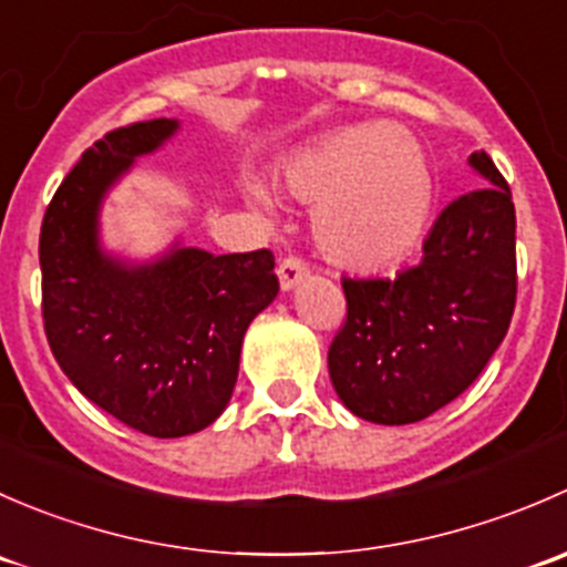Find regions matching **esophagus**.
Instances as JSON below:
<instances>
[{
  "mask_svg": "<svg viewBox=\"0 0 567 567\" xmlns=\"http://www.w3.org/2000/svg\"><path fill=\"white\" fill-rule=\"evenodd\" d=\"M277 277H279V285H282V290H293L296 285L307 277V262L296 255L282 257V262H279L277 268Z\"/></svg>",
  "mask_w": 567,
  "mask_h": 567,
  "instance_id": "obj_1",
  "label": "esophagus"
}]
</instances>
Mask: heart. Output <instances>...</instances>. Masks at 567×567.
<instances>
[{
	"mask_svg": "<svg viewBox=\"0 0 567 567\" xmlns=\"http://www.w3.org/2000/svg\"><path fill=\"white\" fill-rule=\"evenodd\" d=\"M279 188L316 205L312 233L331 262L357 271L390 268L425 236L436 203L431 158L400 125H342L279 167ZM251 197L266 205L257 186Z\"/></svg>",
	"mask_w": 567,
	"mask_h": 567,
	"instance_id": "obj_1",
	"label": "heart"
}]
</instances>
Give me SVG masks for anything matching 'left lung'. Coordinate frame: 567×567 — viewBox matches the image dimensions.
I'll return each mask as SVG.
<instances>
[{"mask_svg":"<svg viewBox=\"0 0 567 567\" xmlns=\"http://www.w3.org/2000/svg\"><path fill=\"white\" fill-rule=\"evenodd\" d=\"M485 186L453 199L422 260L390 279L342 277L348 316L329 348L334 392L379 425L420 422L483 373L516 310V208L485 151Z\"/></svg>","mask_w":567,"mask_h":567,"instance_id":"1","label":"left lung"}]
</instances>
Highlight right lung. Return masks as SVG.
I'll return each instance as SVG.
<instances>
[{"instance_id":"right-lung-1","label":"right lung","mask_w":567,"mask_h":567,"mask_svg":"<svg viewBox=\"0 0 567 567\" xmlns=\"http://www.w3.org/2000/svg\"><path fill=\"white\" fill-rule=\"evenodd\" d=\"M177 120L109 131L82 153L40 227L43 326L62 373L134 431L177 439L208 427L230 403L241 342L279 293L268 249L210 255L181 247L128 262L101 247V205Z\"/></svg>"}]
</instances>
